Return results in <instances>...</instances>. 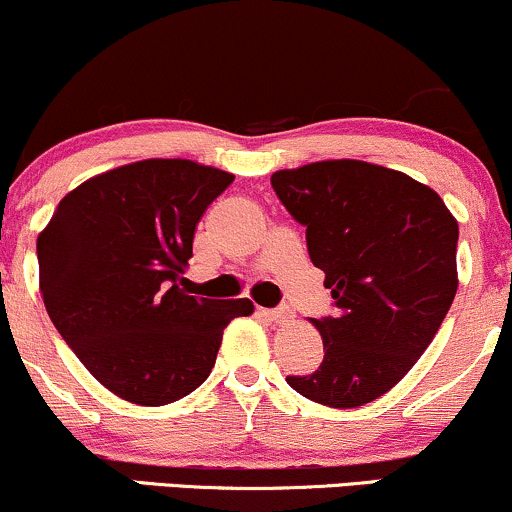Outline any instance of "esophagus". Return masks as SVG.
Returning <instances> with one entry per match:
<instances>
[{
  "instance_id": "1",
  "label": "esophagus",
  "mask_w": 512,
  "mask_h": 512,
  "mask_svg": "<svg viewBox=\"0 0 512 512\" xmlns=\"http://www.w3.org/2000/svg\"><path fill=\"white\" fill-rule=\"evenodd\" d=\"M257 315L264 317V320L276 322V325H286V322L293 320V313H291V310H286V308H274V310L257 308Z\"/></svg>"
}]
</instances>
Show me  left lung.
<instances>
[{
    "label": "left lung",
    "instance_id": "left-lung-1",
    "mask_svg": "<svg viewBox=\"0 0 512 512\" xmlns=\"http://www.w3.org/2000/svg\"><path fill=\"white\" fill-rule=\"evenodd\" d=\"M272 187L305 226L337 315L310 320L325 358L291 375L298 395L354 409L392 390L436 337L457 293V219L407 173L332 158L276 170Z\"/></svg>",
    "mask_w": 512,
    "mask_h": 512
}]
</instances>
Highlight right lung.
<instances>
[{"instance_id": "add662e5", "label": "right lung", "mask_w": 512, "mask_h": 512, "mask_svg": "<svg viewBox=\"0 0 512 512\" xmlns=\"http://www.w3.org/2000/svg\"><path fill=\"white\" fill-rule=\"evenodd\" d=\"M233 182L187 158H144L93 175L38 236L40 293L88 373L125 402L163 407L209 378L248 298H197L182 279L197 223Z\"/></svg>"}]
</instances>
